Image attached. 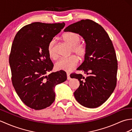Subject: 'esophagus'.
I'll return each instance as SVG.
<instances>
[{
  "label": "esophagus",
  "mask_w": 132,
  "mask_h": 132,
  "mask_svg": "<svg viewBox=\"0 0 132 132\" xmlns=\"http://www.w3.org/2000/svg\"><path fill=\"white\" fill-rule=\"evenodd\" d=\"M67 80H70V79H71V78H70V73L69 72H67Z\"/></svg>",
  "instance_id": "obj_1"
}]
</instances>
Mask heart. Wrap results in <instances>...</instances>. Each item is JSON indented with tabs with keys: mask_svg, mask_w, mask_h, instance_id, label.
I'll return each mask as SVG.
<instances>
[{
	"mask_svg": "<svg viewBox=\"0 0 132 132\" xmlns=\"http://www.w3.org/2000/svg\"><path fill=\"white\" fill-rule=\"evenodd\" d=\"M62 39L66 44L71 47V52L75 53L80 59L83 58L87 53V45L80 41V36L73 32H67L63 34ZM54 40H52L48 44V52L49 56L53 59H56L57 56L55 51ZM78 58L74 55L68 57L61 58L56 62L55 67L58 70L69 71L77 66Z\"/></svg>",
	"mask_w": 132,
	"mask_h": 132,
	"instance_id": "b5f03b06",
	"label": "heart"
}]
</instances>
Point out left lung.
<instances>
[{
    "label": "left lung",
    "instance_id": "1",
    "mask_svg": "<svg viewBox=\"0 0 132 132\" xmlns=\"http://www.w3.org/2000/svg\"><path fill=\"white\" fill-rule=\"evenodd\" d=\"M64 31L79 34L87 45L84 61L77 70L87 76L70 75L80 82L73 93L75 99L88 108L99 107L111 96L117 82L118 61L111 40L100 24L88 19L70 24Z\"/></svg>",
    "mask_w": 132,
    "mask_h": 132
}]
</instances>
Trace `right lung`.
I'll use <instances>...</instances> for the list:
<instances>
[{
	"mask_svg": "<svg viewBox=\"0 0 132 132\" xmlns=\"http://www.w3.org/2000/svg\"><path fill=\"white\" fill-rule=\"evenodd\" d=\"M65 25L33 22L22 27L14 38L9 59L12 84L30 108L39 110L50 106L55 100V86L66 80L62 70L48 73L53 67L48 44Z\"/></svg>",
	"mask_w": 132,
	"mask_h": 132,
	"instance_id": "obj_1",
	"label": "right lung"
}]
</instances>
